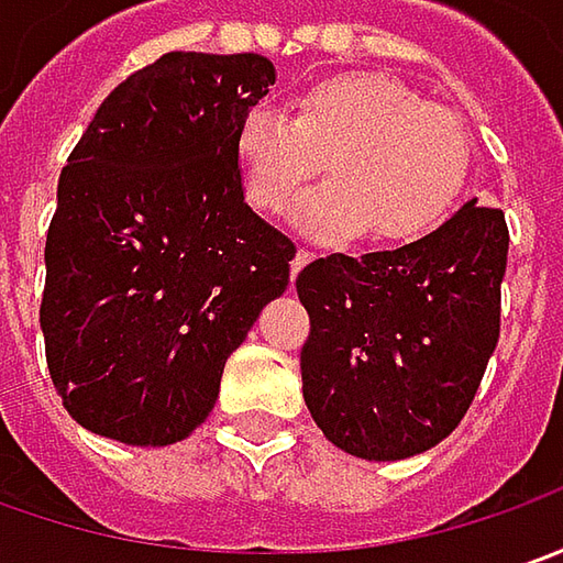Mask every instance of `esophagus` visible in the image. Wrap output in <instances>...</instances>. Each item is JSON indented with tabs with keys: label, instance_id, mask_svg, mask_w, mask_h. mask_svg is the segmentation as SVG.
<instances>
[{
	"label": "esophagus",
	"instance_id": "obj_1",
	"mask_svg": "<svg viewBox=\"0 0 563 563\" xmlns=\"http://www.w3.org/2000/svg\"><path fill=\"white\" fill-rule=\"evenodd\" d=\"M311 258H314V255H311L308 249H299V252H296V258H292V277H299V271L305 267V264L311 262Z\"/></svg>",
	"mask_w": 563,
	"mask_h": 563
}]
</instances>
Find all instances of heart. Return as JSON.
<instances>
[{"instance_id":"b5f03b06","label":"heart","mask_w":563,"mask_h":563,"mask_svg":"<svg viewBox=\"0 0 563 563\" xmlns=\"http://www.w3.org/2000/svg\"><path fill=\"white\" fill-rule=\"evenodd\" d=\"M236 155L249 202L264 211L286 208L327 165L330 184L296 208V227L320 243L358 233L377 245L415 243L449 214L467 167L455 118L383 74L318 80L296 118L245 111Z\"/></svg>"}]
</instances>
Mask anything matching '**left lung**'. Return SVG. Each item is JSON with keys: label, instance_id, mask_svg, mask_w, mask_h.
Returning <instances> with one entry per match:
<instances>
[{"label": "left lung", "instance_id": "left-lung-1", "mask_svg": "<svg viewBox=\"0 0 563 563\" xmlns=\"http://www.w3.org/2000/svg\"><path fill=\"white\" fill-rule=\"evenodd\" d=\"M505 264V214L476 199L417 243L308 264L301 396L323 437L364 461L449 437L498 345Z\"/></svg>", "mask_w": 563, "mask_h": 563}]
</instances>
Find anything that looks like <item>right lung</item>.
Returning <instances> with one entry per match:
<instances>
[{
	"instance_id": "1",
	"label": "right lung",
	"mask_w": 563,
	"mask_h": 563,
	"mask_svg": "<svg viewBox=\"0 0 563 563\" xmlns=\"http://www.w3.org/2000/svg\"><path fill=\"white\" fill-rule=\"evenodd\" d=\"M274 62L167 52L108 92L58 180L40 327L62 405L162 449L211 415L227 358L289 286L296 245L243 189L236 126Z\"/></svg>"
}]
</instances>
